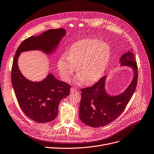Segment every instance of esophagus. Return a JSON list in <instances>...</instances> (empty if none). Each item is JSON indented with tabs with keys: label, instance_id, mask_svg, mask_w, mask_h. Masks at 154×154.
Returning <instances> with one entry per match:
<instances>
[{
	"label": "esophagus",
	"instance_id": "esophagus-1",
	"mask_svg": "<svg viewBox=\"0 0 154 154\" xmlns=\"http://www.w3.org/2000/svg\"><path fill=\"white\" fill-rule=\"evenodd\" d=\"M77 90V89L75 88V87H72L71 88H70V91H71V93H73V92H75Z\"/></svg>",
	"mask_w": 154,
	"mask_h": 154
}]
</instances>
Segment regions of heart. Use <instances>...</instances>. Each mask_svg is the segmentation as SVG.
Returning a JSON list of instances; mask_svg holds the SVG:
<instances>
[{
	"label": "heart",
	"mask_w": 154,
	"mask_h": 154,
	"mask_svg": "<svg viewBox=\"0 0 154 154\" xmlns=\"http://www.w3.org/2000/svg\"><path fill=\"white\" fill-rule=\"evenodd\" d=\"M111 55L109 46L96 39H85L73 43L66 55L60 57L58 69L62 79L68 81L77 66L79 72L75 81L82 84L95 82L103 76Z\"/></svg>",
	"instance_id": "heart-1"
}]
</instances>
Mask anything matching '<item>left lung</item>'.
<instances>
[{"mask_svg":"<svg viewBox=\"0 0 154 154\" xmlns=\"http://www.w3.org/2000/svg\"><path fill=\"white\" fill-rule=\"evenodd\" d=\"M121 66L132 68L133 79L122 94L109 96L105 90L106 76L102 77L93 86L81 88L79 106V118L87 125L93 128L105 126L116 120L123 111L135 90L138 79V68L132 51L122 55Z\"/></svg>","mask_w":154,"mask_h":154,"instance_id":"obj_1","label":"left lung"}]
</instances>
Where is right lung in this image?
Segmentation results:
<instances>
[{
  "label": "right lung",
  "mask_w": 154,
  "mask_h": 154,
  "mask_svg": "<svg viewBox=\"0 0 154 154\" xmlns=\"http://www.w3.org/2000/svg\"><path fill=\"white\" fill-rule=\"evenodd\" d=\"M65 34V29L58 28L31 36L20 45L14 58L11 82L17 102L25 115L38 123H47L56 118L60 102L69 95L71 85L57 79L52 74L41 82L28 80L19 69L18 58L20 52L31 50L40 49L50 54Z\"/></svg>",
  "instance_id": "obj_1"
}]
</instances>
